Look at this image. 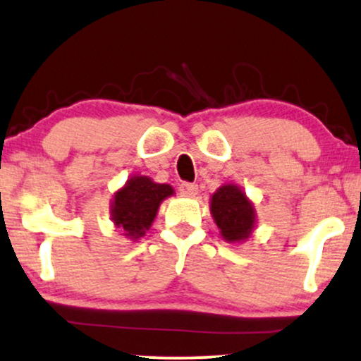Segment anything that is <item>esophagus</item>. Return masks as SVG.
<instances>
[{"label": "esophagus", "mask_w": 361, "mask_h": 361, "mask_svg": "<svg viewBox=\"0 0 361 361\" xmlns=\"http://www.w3.org/2000/svg\"><path fill=\"white\" fill-rule=\"evenodd\" d=\"M179 190L180 194H184V196L192 197L197 194V184H192V182H182L179 185Z\"/></svg>", "instance_id": "34e87169"}]
</instances>
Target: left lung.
<instances>
[{"instance_id": "obj_1", "label": "left lung", "mask_w": 361, "mask_h": 361, "mask_svg": "<svg viewBox=\"0 0 361 361\" xmlns=\"http://www.w3.org/2000/svg\"><path fill=\"white\" fill-rule=\"evenodd\" d=\"M211 214L226 241H243L255 228V209L238 185H221L211 197Z\"/></svg>"}]
</instances>
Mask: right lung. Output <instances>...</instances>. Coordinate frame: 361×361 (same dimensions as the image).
Masks as SVG:
<instances>
[{
    "instance_id": "right-lung-1",
    "label": "right lung",
    "mask_w": 361,
    "mask_h": 361,
    "mask_svg": "<svg viewBox=\"0 0 361 361\" xmlns=\"http://www.w3.org/2000/svg\"><path fill=\"white\" fill-rule=\"evenodd\" d=\"M172 194L173 189L169 184H157L147 176L131 177L125 188L114 194L111 219L126 238H142L150 230L160 202Z\"/></svg>"
}]
</instances>
